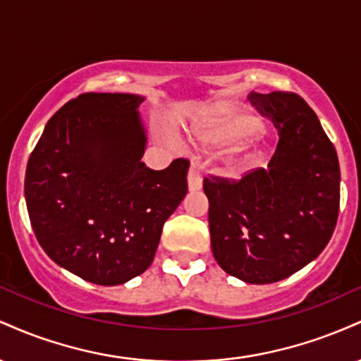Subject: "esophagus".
<instances>
[{
    "instance_id": "obj_1",
    "label": "esophagus",
    "mask_w": 361,
    "mask_h": 361,
    "mask_svg": "<svg viewBox=\"0 0 361 361\" xmlns=\"http://www.w3.org/2000/svg\"><path fill=\"white\" fill-rule=\"evenodd\" d=\"M188 188L190 190H200L202 188V175L200 169H198L197 164H192L188 171Z\"/></svg>"
}]
</instances>
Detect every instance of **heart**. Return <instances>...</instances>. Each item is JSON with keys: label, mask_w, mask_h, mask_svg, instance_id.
<instances>
[{"label": "heart", "mask_w": 361, "mask_h": 361, "mask_svg": "<svg viewBox=\"0 0 361 361\" xmlns=\"http://www.w3.org/2000/svg\"><path fill=\"white\" fill-rule=\"evenodd\" d=\"M259 127V122L250 115H231L224 117L210 126L205 134L207 142L214 146H227V144L235 142V140L246 137L251 132Z\"/></svg>", "instance_id": "1"}]
</instances>
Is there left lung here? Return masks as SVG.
I'll list each match as a JSON object with an SVG mask.
<instances>
[{"label": "left lung", "instance_id": "8db88e82", "mask_svg": "<svg viewBox=\"0 0 361 361\" xmlns=\"http://www.w3.org/2000/svg\"><path fill=\"white\" fill-rule=\"evenodd\" d=\"M280 140L268 169L241 180H204L214 258L246 283L280 281L321 255L339 214V161L317 115L299 94L252 93Z\"/></svg>", "mask_w": 361, "mask_h": 361}]
</instances>
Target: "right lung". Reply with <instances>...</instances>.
I'll return each mask as SVG.
<instances>
[{
  "mask_svg": "<svg viewBox=\"0 0 361 361\" xmlns=\"http://www.w3.org/2000/svg\"><path fill=\"white\" fill-rule=\"evenodd\" d=\"M139 94L82 93L52 115L25 173L37 241L54 263L97 285L151 267L164 222L188 192L190 161L154 171L140 161Z\"/></svg>",
  "mask_w": 361,
  "mask_h": 361,
  "instance_id": "add662e5",
  "label": "right lung"
}]
</instances>
